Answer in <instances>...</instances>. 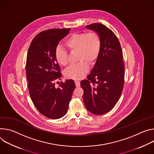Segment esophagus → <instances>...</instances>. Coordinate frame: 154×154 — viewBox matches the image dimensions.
<instances>
[{
  "mask_svg": "<svg viewBox=\"0 0 154 154\" xmlns=\"http://www.w3.org/2000/svg\"><path fill=\"white\" fill-rule=\"evenodd\" d=\"M75 84H76V87L79 88L80 87V81H75Z\"/></svg>",
  "mask_w": 154,
  "mask_h": 154,
  "instance_id": "34e87169",
  "label": "esophagus"
}]
</instances>
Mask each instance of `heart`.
<instances>
[{"mask_svg":"<svg viewBox=\"0 0 154 154\" xmlns=\"http://www.w3.org/2000/svg\"><path fill=\"white\" fill-rule=\"evenodd\" d=\"M63 45L71 53L76 51L77 60L79 61L66 69L65 76L74 79L84 78L89 70V63H94L100 54L101 40L100 35L95 31L73 33L65 40ZM54 57L60 65H67L68 54L64 49L57 47Z\"/></svg>","mask_w":154,"mask_h":154,"instance_id":"b5f03b06","label":"heart"}]
</instances>
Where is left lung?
<instances>
[{
  "instance_id": "left-lung-1",
  "label": "left lung",
  "mask_w": 154,
  "mask_h": 154,
  "mask_svg": "<svg viewBox=\"0 0 154 154\" xmlns=\"http://www.w3.org/2000/svg\"><path fill=\"white\" fill-rule=\"evenodd\" d=\"M100 37V54L88 79L81 81L85 106L92 114L101 115L111 111L120 98L124 85L123 54L117 37L103 24L86 26Z\"/></svg>"
}]
</instances>
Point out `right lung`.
I'll return each mask as SVG.
<instances>
[{"instance_id":"right-lung-1","label":"right lung","mask_w":154,"mask_h":154,"mask_svg":"<svg viewBox=\"0 0 154 154\" xmlns=\"http://www.w3.org/2000/svg\"><path fill=\"white\" fill-rule=\"evenodd\" d=\"M70 30L51 29L41 32L32 41L27 52L26 71L30 98L37 110L51 119L66 114L75 89L72 79L61 81L57 88L54 82L62 75L55 49Z\"/></svg>"}]
</instances>
